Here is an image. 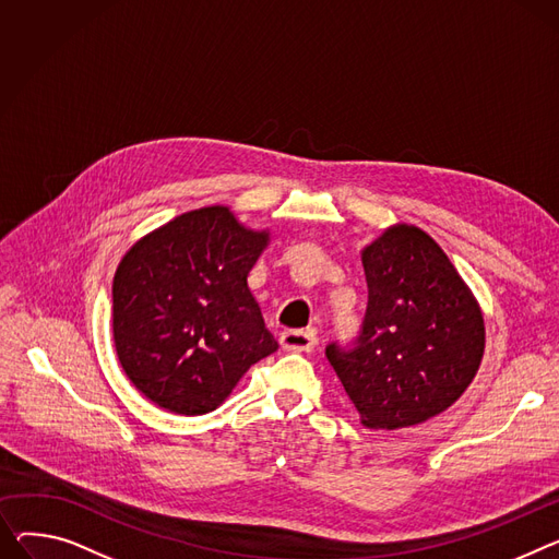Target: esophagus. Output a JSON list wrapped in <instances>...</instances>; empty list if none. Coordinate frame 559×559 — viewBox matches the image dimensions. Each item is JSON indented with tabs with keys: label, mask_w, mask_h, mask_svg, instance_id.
Here are the masks:
<instances>
[{
	"label": "esophagus",
	"mask_w": 559,
	"mask_h": 559,
	"mask_svg": "<svg viewBox=\"0 0 559 559\" xmlns=\"http://www.w3.org/2000/svg\"><path fill=\"white\" fill-rule=\"evenodd\" d=\"M317 346V334L312 330H285L281 334V348L287 353H308Z\"/></svg>",
	"instance_id": "esophagus-1"
}]
</instances>
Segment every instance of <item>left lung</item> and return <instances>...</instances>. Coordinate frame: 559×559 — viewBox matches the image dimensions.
Returning a JSON list of instances; mask_svg holds the SVG:
<instances>
[{"label":"left lung","mask_w":559,"mask_h":559,"mask_svg":"<svg viewBox=\"0 0 559 559\" xmlns=\"http://www.w3.org/2000/svg\"><path fill=\"white\" fill-rule=\"evenodd\" d=\"M368 306L353 348L325 357L370 429L423 425L472 384L486 350L483 312L452 260L414 225L364 247Z\"/></svg>","instance_id":"left-lung-1"}]
</instances>
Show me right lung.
<instances>
[{"mask_svg":"<svg viewBox=\"0 0 559 559\" xmlns=\"http://www.w3.org/2000/svg\"><path fill=\"white\" fill-rule=\"evenodd\" d=\"M270 231L229 206L181 213L136 240L111 283V330L130 382L157 406L202 416L278 344L247 285Z\"/></svg>","mask_w":559,"mask_h":559,"instance_id":"obj_1","label":"right lung"}]
</instances>
